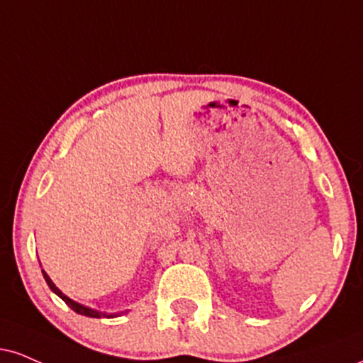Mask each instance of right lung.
<instances>
[{"label": "right lung", "mask_w": 363, "mask_h": 363, "mask_svg": "<svg viewBox=\"0 0 363 363\" xmlns=\"http://www.w3.org/2000/svg\"><path fill=\"white\" fill-rule=\"evenodd\" d=\"M42 272H43V270H42ZM43 277H45V281H47V284H49V287H50V289H52V291H54V292H55V294H57V296H59V298H60V299H62V301H64V303H65V304H67V306H69V308H71V309H74V311H76L77 314H82V316H89V318H103V316H106V314H103V313H98V311H94V309H91V308H86V306H82V304H79V303H76V301L69 299V298H67V296H65V294H62V292H60L59 289H57V287H55V284L50 281V277H49V276H47V274H45V272H43ZM108 318H113V314H111V316H108Z\"/></svg>", "instance_id": "add662e5"}]
</instances>
